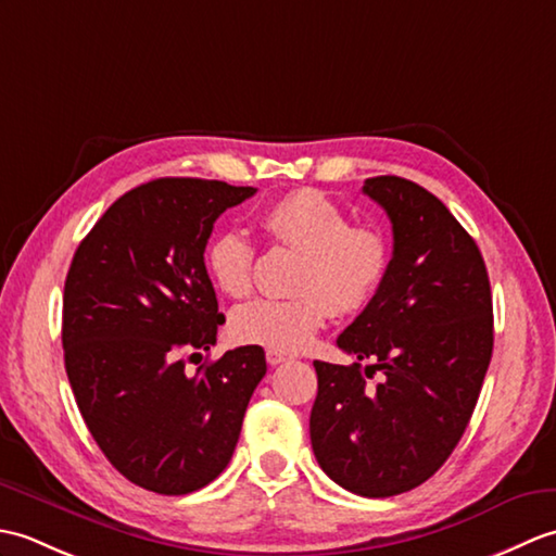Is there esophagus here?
I'll return each instance as SVG.
<instances>
[{
  "instance_id": "34e87169",
  "label": "esophagus",
  "mask_w": 556,
  "mask_h": 556,
  "mask_svg": "<svg viewBox=\"0 0 556 556\" xmlns=\"http://www.w3.org/2000/svg\"><path fill=\"white\" fill-rule=\"evenodd\" d=\"M287 361H291L289 353H281V351H267V363H269V365H281V363H287Z\"/></svg>"
}]
</instances>
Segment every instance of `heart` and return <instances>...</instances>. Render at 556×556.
<instances>
[{
	"label": "heart",
	"mask_w": 556,
	"mask_h": 556,
	"mask_svg": "<svg viewBox=\"0 0 556 556\" xmlns=\"http://www.w3.org/2000/svg\"><path fill=\"white\" fill-rule=\"evenodd\" d=\"M257 227L275 245L299 251L289 299H260L231 315L241 344L293 353L311 344L327 317L356 315L380 293L392 265L387 233L368 222H349L332 198L299 188L269 203ZM205 267L224 296L245 299L253 289L255 248L241 233L224 231L210 241Z\"/></svg>",
	"instance_id": "obj_1"
}]
</instances>
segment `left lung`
Segmentation results:
<instances>
[{
  "label": "left lung",
  "instance_id": "1",
  "mask_svg": "<svg viewBox=\"0 0 556 556\" xmlns=\"http://www.w3.org/2000/svg\"><path fill=\"white\" fill-rule=\"evenodd\" d=\"M394 251L380 293L339 334L361 363L315 361L311 442L337 485L394 497L442 468L478 404L492 358V293L476 241L440 198L401 176L365 179ZM383 372L375 388L364 377Z\"/></svg>",
  "mask_w": 556,
  "mask_h": 556
}]
</instances>
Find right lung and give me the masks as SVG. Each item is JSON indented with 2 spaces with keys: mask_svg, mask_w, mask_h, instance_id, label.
<instances>
[{
  "mask_svg": "<svg viewBox=\"0 0 556 556\" xmlns=\"http://www.w3.org/2000/svg\"><path fill=\"white\" fill-rule=\"evenodd\" d=\"M251 186L155 179L124 193L76 248L64 285L62 344L92 440L134 485L188 494L215 480L267 372L263 346L186 370L224 323L205 245ZM200 356V353H191Z\"/></svg>",
  "mask_w": 556,
  "mask_h": 556,
  "instance_id": "1",
  "label": "right lung"
}]
</instances>
